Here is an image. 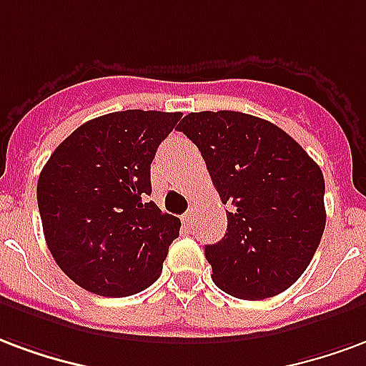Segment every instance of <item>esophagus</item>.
<instances>
[{"mask_svg": "<svg viewBox=\"0 0 366 366\" xmlns=\"http://www.w3.org/2000/svg\"><path fill=\"white\" fill-rule=\"evenodd\" d=\"M181 220H183V224H185V226H189V224H191V220H193V209H189L185 212V214H183V218H181Z\"/></svg>", "mask_w": 366, "mask_h": 366, "instance_id": "1", "label": "esophagus"}]
</instances>
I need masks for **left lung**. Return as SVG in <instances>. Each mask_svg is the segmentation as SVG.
I'll return each instance as SVG.
<instances>
[{"label":"left lung","instance_id":"8db88e82","mask_svg":"<svg viewBox=\"0 0 366 366\" xmlns=\"http://www.w3.org/2000/svg\"><path fill=\"white\" fill-rule=\"evenodd\" d=\"M199 148L228 204V232L204 245L224 292L263 300L295 285L325 228L324 175L285 130L238 111L187 114L177 127Z\"/></svg>","mask_w":366,"mask_h":366}]
</instances>
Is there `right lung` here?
<instances>
[{
  "label": "right lung",
  "mask_w": 366,
  "mask_h": 366,
  "mask_svg": "<svg viewBox=\"0 0 366 366\" xmlns=\"http://www.w3.org/2000/svg\"><path fill=\"white\" fill-rule=\"evenodd\" d=\"M181 113L119 111L64 140L36 183L44 239L58 267L99 296H130L162 273L181 220L152 193L150 165Z\"/></svg>",
  "instance_id": "add662e5"
}]
</instances>
